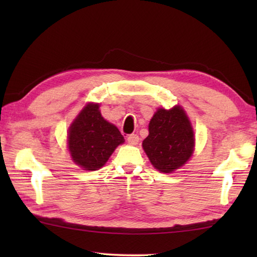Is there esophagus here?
I'll return each instance as SVG.
<instances>
[{"label": "esophagus", "mask_w": 257, "mask_h": 257, "mask_svg": "<svg viewBox=\"0 0 257 257\" xmlns=\"http://www.w3.org/2000/svg\"><path fill=\"white\" fill-rule=\"evenodd\" d=\"M127 141H128V143H129L130 145H136V144H138V142H139L138 135H137V134H130L129 136L127 137Z\"/></svg>", "instance_id": "34e87169"}]
</instances>
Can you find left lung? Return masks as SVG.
<instances>
[{"label": "left lung", "instance_id": "1", "mask_svg": "<svg viewBox=\"0 0 257 257\" xmlns=\"http://www.w3.org/2000/svg\"><path fill=\"white\" fill-rule=\"evenodd\" d=\"M143 149L160 172L171 173L182 167L194 152V130L184 108H158L149 124Z\"/></svg>", "mask_w": 257, "mask_h": 257}]
</instances>
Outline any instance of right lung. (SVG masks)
Returning <instances> with one entry per match:
<instances>
[{"mask_svg":"<svg viewBox=\"0 0 257 257\" xmlns=\"http://www.w3.org/2000/svg\"><path fill=\"white\" fill-rule=\"evenodd\" d=\"M123 142L119 129L103 118L97 103L87 104L69 127V152L73 162L84 170L101 169Z\"/></svg>","mask_w":257,"mask_h":257,"instance_id":"right-lung-1","label":"right lung"}]
</instances>
